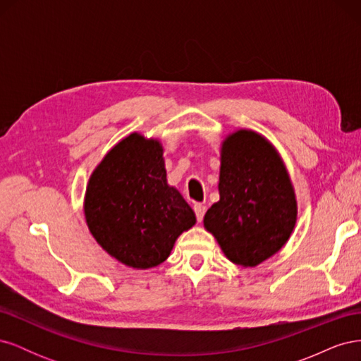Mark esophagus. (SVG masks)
Wrapping results in <instances>:
<instances>
[{
    "mask_svg": "<svg viewBox=\"0 0 361 361\" xmlns=\"http://www.w3.org/2000/svg\"><path fill=\"white\" fill-rule=\"evenodd\" d=\"M194 212H195V216H197V221H202L203 215L206 212V206L202 203H194Z\"/></svg>",
    "mask_w": 361,
    "mask_h": 361,
    "instance_id": "1",
    "label": "esophagus"
}]
</instances>
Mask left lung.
Returning <instances> with one entry per match:
<instances>
[{
  "label": "left lung",
  "mask_w": 361,
  "mask_h": 361,
  "mask_svg": "<svg viewBox=\"0 0 361 361\" xmlns=\"http://www.w3.org/2000/svg\"><path fill=\"white\" fill-rule=\"evenodd\" d=\"M220 200L203 224L226 257L256 267L274 256L290 238L298 204L277 149L251 129H238L221 143Z\"/></svg>",
  "instance_id": "1"
}]
</instances>
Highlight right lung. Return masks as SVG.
Returning a JSON list of instances; mask_svg holds the SVG:
<instances>
[{
    "label": "right lung",
    "instance_id": "add662e5",
    "mask_svg": "<svg viewBox=\"0 0 361 361\" xmlns=\"http://www.w3.org/2000/svg\"><path fill=\"white\" fill-rule=\"evenodd\" d=\"M157 138L129 134L108 152L87 183L84 215L108 255L134 269L158 267L195 224L182 194L167 183Z\"/></svg>",
    "mask_w": 361,
    "mask_h": 361
}]
</instances>
